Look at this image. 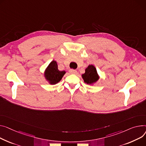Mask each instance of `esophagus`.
<instances>
[{
  "label": "esophagus",
  "mask_w": 146,
  "mask_h": 146,
  "mask_svg": "<svg viewBox=\"0 0 146 146\" xmlns=\"http://www.w3.org/2000/svg\"><path fill=\"white\" fill-rule=\"evenodd\" d=\"M69 73L71 74H76L77 73V71L74 69H70L69 70Z\"/></svg>",
  "instance_id": "34e87169"
}]
</instances>
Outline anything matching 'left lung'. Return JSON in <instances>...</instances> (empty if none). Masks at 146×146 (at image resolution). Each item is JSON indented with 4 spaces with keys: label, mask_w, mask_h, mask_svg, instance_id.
Instances as JSON below:
<instances>
[{
    "label": "left lung",
    "mask_w": 146,
    "mask_h": 146,
    "mask_svg": "<svg viewBox=\"0 0 146 146\" xmlns=\"http://www.w3.org/2000/svg\"><path fill=\"white\" fill-rule=\"evenodd\" d=\"M84 81L87 84H92L99 79V76L96 68L93 65H89L85 70V73L82 74Z\"/></svg>",
    "instance_id": "left-lung-1"
}]
</instances>
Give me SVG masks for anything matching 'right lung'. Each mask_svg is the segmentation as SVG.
<instances>
[{
	"label": "right lung",
	"mask_w": 146,
	"mask_h": 146,
	"mask_svg": "<svg viewBox=\"0 0 146 146\" xmlns=\"http://www.w3.org/2000/svg\"><path fill=\"white\" fill-rule=\"evenodd\" d=\"M65 73L64 71L58 70L57 63L53 60L47 67L45 72V77L46 79L50 82V84H54L60 81Z\"/></svg>",
	"instance_id": "right-lung-1"
}]
</instances>
